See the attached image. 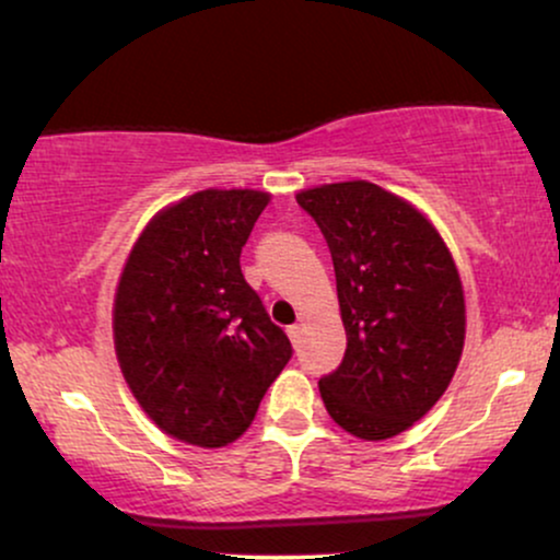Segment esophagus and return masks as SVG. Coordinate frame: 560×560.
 <instances>
[{"mask_svg": "<svg viewBox=\"0 0 560 560\" xmlns=\"http://www.w3.org/2000/svg\"><path fill=\"white\" fill-rule=\"evenodd\" d=\"M287 334H289V339H292V342H294V345H298V342H300V334H302V329H300V324L289 326V329H287Z\"/></svg>", "mask_w": 560, "mask_h": 560, "instance_id": "1", "label": "esophagus"}]
</instances>
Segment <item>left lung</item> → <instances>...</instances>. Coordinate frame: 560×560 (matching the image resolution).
I'll return each mask as SVG.
<instances>
[{"instance_id":"1","label":"left lung","mask_w":560,"mask_h":560,"mask_svg":"<svg viewBox=\"0 0 560 560\" xmlns=\"http://www.w3.org/2000/svg\"><path fill=\"white\" fill-rule=\"evenodd\" d=\"M318 223L337 273L347 350L318 382L326 410L361 440H389L432 410L458 369L466 302L440 231L371 182L298 195Z\"/></svg>"}]
</instances>
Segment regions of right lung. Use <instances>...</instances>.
<instances>
[{
  "instance_id": "add662e5",
  "label": "right lung",
  "mask_w": 560,
  "mask_h": 560,
  "mask_svg": "<svg viewBox=\"0 0 560 560\" xmlns=\"http://www.w3.org/2000/svg\"><path fill=\"white\" fill-rule=\"evenodd\" d=\"M268 202L258 189L178 199L147 223L120 273L115 355L141 410L173 440H240L292 358L240 266Z\"/></svg>"
}]
</instances>
